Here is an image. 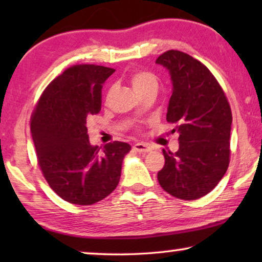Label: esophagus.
<instances>
[{"label": "esophagus", "instance_id": "1", "mask_svg": "<svg viewBox=\"0 0 262 262\" xmlns=\"http://www.w3.org/2000/svg\"><path fill=\"white\" fill-rule=\"evenodd\" d=\"M134 150L137 152H148L151 150V148L148 144H145V143H136L134 145Z\"/></svg>", "mask_w": 262, "mask_h": 262}]
</instances>
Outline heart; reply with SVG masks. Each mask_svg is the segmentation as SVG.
Instances as JSON below:
<instances>
[{
  "mask_svg": "<svg viewBox=\"0 0 262 262\" xmlns=\"http://www.w3.org/2000/svg\"><path fill=\"white\" fill-rule=\"evenodd\" d=\"M132 88L135 89L136 93H142L149 89H157L159 87V80L157 77L150 71L145 70H139L136 71L135 74H132L130 78Z\"/></svg>",
  "mask_w": 262,
  "mask_h": 262,
  "instance_id": "b5f03b06",
  "label": "heart"
}]
</instances>
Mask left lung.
Returning a JSON list of instances; mask_svg holds the SVG:
<instances>
[{
	"label": "left lung",
	"instance_id": "obj_1",
	"mask_svg": "<svg viewBox=\"0 0 262 262\" xmlns=\"http://www.w3.org/2000/svg\"><path fill=\"white\" fill-rule=\"evenodd\" d=\"M171 81L167 121L177 124L179 149L162 150L157 173L161 187L173 196L194 200L218 185L229 166L232 116L229 102L207 68L187 53L169 50L156 59Z\"/></svg>",
	"mask_w": 262,
	"mask_h": 262
}]
</instances>
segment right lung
<instances>
[{
	"mask_svg": "<svg viewBox=\"0 0 262 262\" xmlns=\"http://www.w3.org/2000/svg\"><path fill=\"white\" fill-rule=\"evenodd\" d=\"M112 68L82 64L67 69L42 93L32 114L31 134L39 167L53 191L68 203L92 205L119 184L131 145L89 142L87 121L101 110L102 84Z\"/></svg>",
	"mask_w": 262,
	"mask_h": 262,
	"instance_id": "add662e5",
	"label": "right lung"
}]
</instances>
